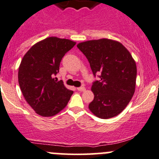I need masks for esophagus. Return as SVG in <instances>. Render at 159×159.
Wrapping results in <instances>:
<instances>
[{
    "mask_svg": "<svg viewBox=\"0 0 159 159\" xmlns=\"http://www.w3.org/2000/svg\"><path fill=\"white\" fill-rule=\"evenodd\" d=\"M77 90L79 91H85V88L84 87H80V88H77Z\"/></svg>",
    "mask_w": 159,
    "mask_h": 159,
    "instance_id": "esophagus-1",
    "label": "esophagus"
}]
</instances>
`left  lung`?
Wrapping results in <instances>:
<instances>
[{
	"mask_svg": "<svg viewBox=\"0 0 159 159\" xmlns=\"http://www.w3.org/2000/svg\"><path fill=\"white\" fill-rule=\"evenodd\" d=\"M77 47L88 58L93 75L101 73V80L91 87L94 98L89 110L101 119L119 115L136 89L135 60L123 44L113 39L89 40L78 43Z\"/></svg>",
	"mask_w": 159,
	"mask_h": 159,
	"instance_id": "left-lung-1",
	"label": "left lung"
}]
</instances>
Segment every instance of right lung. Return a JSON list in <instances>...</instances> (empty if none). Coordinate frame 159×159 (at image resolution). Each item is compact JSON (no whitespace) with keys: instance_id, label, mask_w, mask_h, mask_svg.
Masks as SVG:
<instances>
[{"instance_id":"add662e5","label":"right lung","mask_w":159,"mask_h":159,"mask_svg":"<svg viewBox=\"0 0 159 159\" xmlns=\"http://www.w3.org/2000/svg\"><path fill=\"white\" fill-rule=\"evenodd\" d=\"M76 43L51 36L38 42L24 55L18 71V81L30 106L42 116H52L68 104L73 91L53 76L61 58Z\"/></svg>"}]
</instances>
